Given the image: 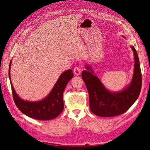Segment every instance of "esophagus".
<instances>
[{
  "label": "esophagus",
  "mask_w": 150,
  "mask_h": 150,
  "mask_svg": "<svg viewBox=\"0 0 150 150\" xmlns=\"http://www.w3.org/2000/svg\"><path fill=\"white\" fill-rule=\"evenodd\" d=\"M81 72V68L79 67H76L74 68V73L76 75H79Z\"/></svg>",
  "instance_id": "1"
}]
</instances>
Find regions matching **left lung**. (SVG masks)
<instances>
[{"label": "left lung", "instance_id": "8db88e82", "mask_svg": "<svg viewBox=\"0 0 150 150\" xmlns=\"http://www.w3.org/2000/svg\"><path fill=\"white\" fill-rule=\"evenodd\" d=\"M134 52V67L130 84L120 92H111L101 82L89 65L82 72V78L89 93V108L94 115L101 117H112L125 112L137 101L142 85L139 58L135 48L131 46Z\"/></svg>", "mask_w": 150, "mask_h": 150}]
</instances>
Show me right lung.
<instances>
[{
    "mask_svg": "<svg viewBox=\"0 0 150 150\" xmlns=\"http://www.w3.org/2000/svg\"><path fill=\"white\" fill-rule=\"evenodd\" d=\"M10 62L8 75L11 81L13 101L18 109L24 115L31 118L39 120H49L59 115L64 109L63 92L66 85L73 77L71 69L63 72L57 79L51 91L42 100L39 101H28L22 99L17 94L11 83Z\"/></svg>",
    "mask_w": 150,
    "mask_h": 150,
    "instance_id": "obj_1",
    "label": "right lung"
}]
</instances>
